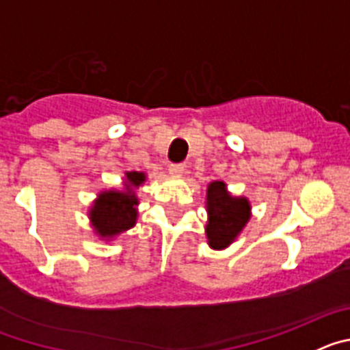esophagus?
<instances>
[{"mask_svg": "<svg viewBox=\"0 0 350 350\" xmlns=\"http://www.w3.org/2000/svg\"><path fill=\"white\" fill-rule=\"evenodd\" d=\"M185 170L184 165H180V163H173V165L168 166V172L172 173V175H175V177H178V175H182Z\"/></svg>", "mask_w": 350, "mask_h": 350, "instance_id": "esophagus-1", "label": "esophagus"}]
</instances>
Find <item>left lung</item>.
Returning a JSON list of instances; mask_svg holds the SVG:
<instances>
[{
    "mask_svg": "<svg viewBox=\"0 0 350 350\" xmlns=\"http://www.w3.org/2000/svg\"><path fill=\"white\" fill-rule=\"evenodd\" d=\"M206 238L212 249H226L242 233L250 219V203L247 198L231 196L221 180L210 182L206 189Z\"/></svg>",
    "mask_w": 350,
    "mask_h": 350,
    "instance_id": "obj_1",
    "label": "left lung"
}]
</instances>
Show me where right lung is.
Segmentation results:
<instances>
[{"label":"right lung","mask_w":350,"mask_h":350,"mask_svg":"<svg viewBox=\"0 0 350 350\" xmlns=\"http://www.w3.org/2000/svg\"><path fill=\"white\" fill-rule=\"evenodd\" d=\"M145 178L147 177L142 172H126L124 189H110L98 194L89 210V219L96 234L110 240L137 224L138 198L135 189L144 184Z\"/></svg>","instance_id":"1"}]
</instances>
